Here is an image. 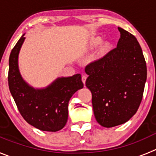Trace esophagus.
<instances>
[{
    "mask_svg": "<svg viewBox=\"0 0 156 156\" xmlns=\"http://www.w3.org/2000/svg\"><path fill=\"white\" fill-rule=\"evenodd\" d=\"M86 79H87V76L85 75H83L82 76H81V80H82V82L85 84V81H86Z\"/></svg>",
    "mask_w": 156,
    "mask_h": 156,
    "instance_id": "1",
    "label": "esophagus"
}]
</instances>
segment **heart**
Listing matches in <instances>:
<instances>
[{"label": "heart", "instance_id": "heart-1", "mask_svg": "<svg viewBox=\"0 0 156 156\" xmlns=\"http://www.w3.org/2000/svg\"><path fill=\"white\" fill-rule=\"evenodd\" d=\"M100 43H101V39H100V38H97L95 41H94V45H98Z\"/></svg>", "mask_w": 156, "mask_h": 156}]
</instances>
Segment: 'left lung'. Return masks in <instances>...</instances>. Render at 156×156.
Here are the masks:
<instances>
[{"label":"left lung","instance_id":"8db88e82","mask_svg":"<svg viewBox=\"0 0 156 156\" xmlns=\"http://www.w3.org/2000/svg\"><path fill=\"white\" fill-rule=\"evenodd\" d=\"M117 47L85 67L97 122L112 128L128 122L139 109L147 78L146 62L133 34L118 27Z\"/></svg>","mask_w":156,"mask_h":156}]
</instances>
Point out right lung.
Returning a JSON list of instances; mask_svg holds the SVG:
<instances>
[{"instance_id":"add662e5","label":"right lung","mask_w":156,"mask_h":156,"mask_svg":"<svg viewBox=\"0 0 156 156\" xmlns=\"http://www.w3.org/2000/svg\"><path fill=\"white\" fill-rule=\"evenodd\" d=\"M24 36L12 49L9 58L8 85L19 112L24 120L41 131L57 132L65 127L68 121L70 98L83 88L80 74L60 78L44 89L29 86L19 72L17 58L24 42Z\"/></svg>"}]
</instances>
